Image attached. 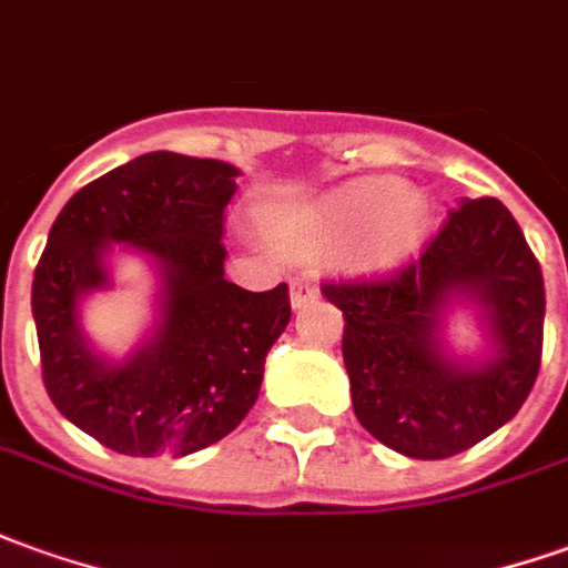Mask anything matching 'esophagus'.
Here are the masks:
<instances>
[{
  "label": "esophagus",
  "instance_id": "esophagus-1",
  "mask_svg": "<svg viewBox=\"0 0 568 568\" xmlns=\"http://www.w3.org/2000/svg\"><path fill=\"white\" fill-rule=\"evenodd\" d=\"M312 296H315V284H312L308 277H293V284H291V303H293V308L306 306Z\"/></svg>",
  "mask_w": 568,
  "mask_h": 568
}]
</instances>
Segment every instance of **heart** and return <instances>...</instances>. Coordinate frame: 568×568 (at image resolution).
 I'll return each mask as SVG.
<instances>
[{
    "label": "heart",
    "mask_w": 568,
    "mask_h": 568,
    "mask_svg": "<svg viewBox=\"0 0 568 568\" xmlns=\"http://www.w3.org/2000/svg\"><path fill=\"white\" fill-rule=\"evenodd\" d=\"M426 219L429 213L424 197L405 191L398 179L374 175L336 187L334 194L312 206L268 210L262 216V229L277 244L308 253L346 244L362 232L355 244V262L381 268L402 260L420 241Z\"/></svg>",
    "instance_id": "1"
}]
</instances>
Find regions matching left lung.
Listing matches in <instances>:
<instances>
[{"label":"left lung","instance_id":"8db88e82","mask_svg":"<svg viewBox=\"0 0 568 568\" xmlns=\"http://www.w3.org/2000/svg\"><path fill=\"white\" fill-rule=\"evenodd\" d=\"M343 308V362L358 424L398 455L442 460L504 426L529 398L545 346V277L510 210L464 201L393 275L324 281ZM452 292L487 308L499 349L483 366L438 352Z\"/></svg>","mask_w":568,"mask_h":568}]
</instances>
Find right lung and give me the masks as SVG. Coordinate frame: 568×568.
Masks as SVG:
<instances>
[{
	"instance_id": "right-lung-1",
	"label": "right lung",
	"mask_w": 568,
	"mask_h": 568,
	"mask_svg": "<svg viewBox=\"0 0 568 568\" xmlns=\"http://www.w3.org/2000/svg\"><path fill=\"white\" fill-rule=\"evenodd\" d=\"M237 170L154 151L80 187L54 219L33 275L42 383L82 433L132 457L191 455L225 439L256 405L265 355L291 322L287 284L244 291L225 281V206ZM108 243L161 260L155 336L123 366L81 343L75 303L106 283Z\"/></svg>"
}]
</instances>
